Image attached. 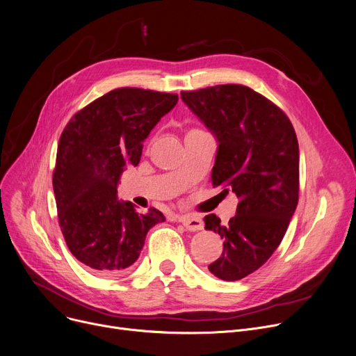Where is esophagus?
Here are the masks:
<instances>
[{
	"mask_svg": "<svg viewBox=\"0 0 356 356\" xmlns=\"http://www.w3.org/2000/svg\"><path fill=\"white\" fill-rule=\"evenodd\" d=\"M178 221L188 229V231H201L204 228V222L201 218L195 215H181L178 216Z\"/></svg>",
	"mask_w": 356,
	"mask_h": 356,
	"instance_id": "34e87169",
	"label": "esophagus"
}]
</instances>
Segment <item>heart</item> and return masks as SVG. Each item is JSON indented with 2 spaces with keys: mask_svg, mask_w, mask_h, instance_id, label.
<instances>
[{
  "mask_svg": "<svg viewBox=\"0 0 356 356\" xmlns=\"http://www.w3.org/2000/svg\"><path fill=\"white\" fill-rule=\"evenodd\" d=\"M194 131H200V129H191L189 132H194Z\"/></svg>",
  "mask_w": 356,
  "mask_h": 356,
  "instance_id": "obj_1",
  "label": "heart"
}]
</instances>
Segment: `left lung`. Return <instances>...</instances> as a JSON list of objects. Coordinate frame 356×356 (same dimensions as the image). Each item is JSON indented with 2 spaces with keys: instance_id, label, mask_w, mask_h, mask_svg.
Masks as SVG:
<instances>
[{
  "instance_id": "left-lung-1",
  "label": "left lung",
  "mask_w": 356,
  "mask_h": 356,
  "mask_svg": "<svg viewBox=\"0 0 356 356\" xmlns=\"http://www.w3.org/2000/svg\"><path fill=\"white\" fill-rule=\"evenodd\" d=\"M181 98L220 143L213 188L232 189L239 200L227 225L215 213L205 216V229L224 239L222 255L208 269L220 280L238 281L270 258L298 205L296 134L278 105L241 84L182 91Z\"/></svg>"
}]
</instances>
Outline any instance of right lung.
I'll list each match as a JSON object with an SVG mask.
<instances>
[{"mask_svg":"<svg viewBox=\"0 0 356 356\" xmlns=\"http://www.w3.org/2000/svg\"><path fill=\"white\" fill-rule=\"evenodd\" d=\"M177 101V94L117 88L79 109L61 134L52 174L58 222L71 254L98 275L122 273L138 259L147 232L165 221L155 208L144 215L120 202L117 185Z\"/></svg>","mask_w":356,"mask_h":356,"instance_id":"1","label":"right lung"}]
</instances>
